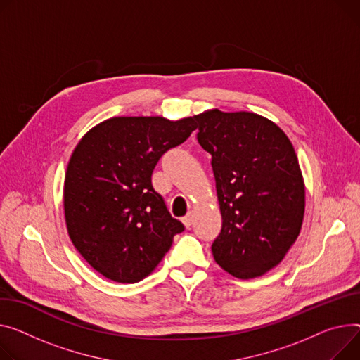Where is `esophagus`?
<instances>
[{"instance_id":"1","label":"esophagus","mask_w":360,"mask_h":360,"mask_svg":"<svg viewBox=\"0 0 360 360\" xmlns=\"http://www.w3.org/2000/svg\"><path fill=\"white\" fill-rule=\"evenodd\" d=\"M182 223H184V226L186 227V229H189L191 227V224H193V212H188L185 217H182Z\"/></svg>"}]
</instances>
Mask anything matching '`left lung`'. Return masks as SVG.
Instances as JSON below:
<instances>
[{"instance_id": "8db88e82", "label": "left lung", "mask_w": 360, "mask_h": 360, "mask_svg": "<svg viewBox=\"0 0 360 360\" xmlns=\"http://www.w3.org/2000/svg\"><path fill=\"white\" fill-rule=\"evenodd\" d=\"M198 143L211 156L221 233L211 250L238 279L262 276L300 236L305 185L291 140L266 117L208 110L195 115Z\"/></svg>"}]
</instances>
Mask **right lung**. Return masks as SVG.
<instances>
[{
  "label": "right lung",
  "instance_id": "1",
  "mask_svg": "<svg viewBox=\"0 0 360 360\" xmlns=\"http://www.w3.org/2000/svg\"><path fill=\"white\" fill-rule=\"evenodd\" d=\"M195 127V117H112L92 127L72 152L65 221L72 243L103 276L141 281L184 231L153 189L152 172Z\"/></svg>",
  "mask_w": 360,
  "mask_h": 360
}]
</instances>
